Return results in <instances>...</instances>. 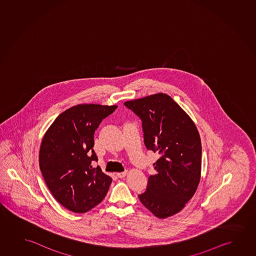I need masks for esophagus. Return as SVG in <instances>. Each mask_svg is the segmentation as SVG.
<instances>
[{"label": "esophagus", "instance_id": "esophagus-1", "mask_svg": "<svg viewBox=\"0 0 256 256\" xmlns=\"http://www.w3.org/2000/svg\"><path fill=\"white\" fill-rule=\"evenodd\" d=\"M126 174H128V172L124 171V172H122V173L117 174V176H118V178H123V177L126 176Z\"/></svg>", "mask_w": 256, "mask_h": 256}]
</instances>
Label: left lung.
Masks as SVG:
<instances>
[{
    "mask_svg": "<svg viewBox=\"0 0 256 256\" xmlns=\"http://www.w3.org/2000/svg\"><path fill=\"white\" fill-rule=\"evenodd\" d=\"M142 122L146 149L158 155L138 197L158 218L172 216L192 198L200 180L201 141L197 128L168 94H152L124 102Z\"/></svg>",
    "mask_w": 256,
    "mask_h": 256,
    "instance_id": "1",
    "label": "left lung"
}]
</instances>
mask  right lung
Masks as SVG:
<instances>
[{
    "instance_id": "right-lung-1",
    "label": "right lung",
    "mask_w": 256,
    "mask_h": 256,
    "mask_svg": "<svg viewBox=\"0 0 256 256\" xmlns=\"http://www.w3.org/2000/svg\"><path fill=\"white\" fill-rule=\"evenodd\" d=\"M117 106L79 104L60 114L44 134L39 154L44 181L59 204L86 212L102 202L112 178L96 168L94 134Z\"/></svg>"
}]
</instances>
